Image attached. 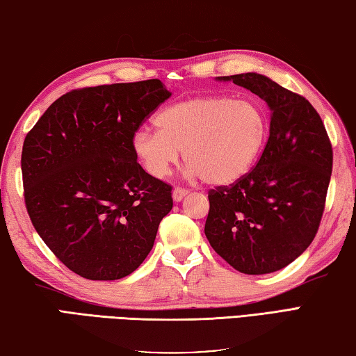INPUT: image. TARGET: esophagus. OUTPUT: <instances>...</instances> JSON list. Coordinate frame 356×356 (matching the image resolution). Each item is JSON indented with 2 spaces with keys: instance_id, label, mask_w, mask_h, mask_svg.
<instances>
[{
  "instance_id": "1",
  "label": "esophagus",
  "mask_w": 356,
  "mask_h": 356,
  "mask_svg": "<svg viewBox=\"0 0 356 356\" xmlns=\"http://www.w3.org/2000/svg\"><path fill=\"white\" fill-rule=\"evenodd\" d=\"M186 195H187V191L183 189V187H175V189H173V193H172L173 201H175V203H179V201L183 200Z\"/></svg>"
}]
</instances>
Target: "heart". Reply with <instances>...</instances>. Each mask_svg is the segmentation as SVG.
Instances as JSON below:
<instances>
[{"instance_id":"obj_1","label":"heart","mask_w":356,"mask_h":356,"mask_svg":"<svg viewBox=\"0 0 356 356\" xmlns=\"http://www.w3.org/2000/svg\"><path fill=\"white\" fill-rule=\"evenodd\" d=\"M156 131L139 130L131 150L144 170L164 178L183 150L187 173L211 186L243 178L264 150L265 113L248 100L226 96L195 97L172 104L153 118Z\"/></svg>"}]
</instances>
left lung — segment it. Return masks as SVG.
Here are the masks:
<instances>
[{
  "label": "left lung",
  "mask_w": 356,
  "mask_h": 356,
  "mask_svg": "<svg viewBox=\"0 0 356 356\" xmlns=\"http://www.w3.org/2000/svg\"><path fill=\"white\" fill-rule=\"evenodd\" d=\"M264 99L270 138L254 169L209 192L204 234L218 256L243 274L290 265L316 236L332 177L333 152L318 111L257 72L217 77Z\"/></svg>",
  "instance_id": "1"
}]
</instances>
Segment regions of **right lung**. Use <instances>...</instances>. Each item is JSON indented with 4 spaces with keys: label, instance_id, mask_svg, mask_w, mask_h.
Returning <instances> with one entry per match:
<instances>
[{
    "label": "right lung",
    "instance_id": "add662e5",
    "mask_svg": "<svg viewBox=\"0 0 356 356\" xmlns=\"http://www.w3.org/2000/svg\"><path fill=\"white\" fill-rule=\"evenodd\" d=\"M172 96L158 79L74 90L23 144L24 201L38 236L90 280H118L143 264L172 211V187L138 164L131 139Z\"/></svg>",
    "mask_w": 356,
    "mask_h": 356
}]
</instances>
